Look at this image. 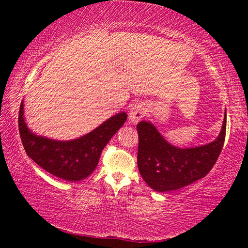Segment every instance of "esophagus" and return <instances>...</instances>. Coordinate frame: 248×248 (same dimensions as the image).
<instances>
[{"label":"esophagus","mask_w":248,"mask_h":248,"mask_svg":"<svg viewBox=\"0 0 248 248\" xmlns=\"http://www.w3.org/2000/svg\"><path fill=\"white\" fill-rule=\"evenodd\" d=\"M146 114V108L143 104L136 103L133 104L129 110V119L131 123L137 124L140 121Z\"/></svg>","instance_id":"34e87169"}]
</instances>
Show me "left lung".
Instances as JSON below:
<instances>
[{"instance_id":"obj_1","label":"left lung","mask_w":248,"mask_h":248,"mask_svg":"<svg viewBox=\"0 0 248 248\" xmlns=\"http://www.w3.org/2000/svg\"><path fill=\"white\" fill-rule=\"evenodd\" d=\"M137 129L138 167L142 178L155 191H173L204 177L216 164L225 139L226 112L217 139L194 148L170 144L150 121H141Z\"/></svg>"}]
</instances>
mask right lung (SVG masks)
Segmentation results:
<instances>
[{
    "label": "right lung",
    "mask_w": 248,
    "mask_h": 248,
    "mask_svg": "<svg viewBox=\"0 0 248 248\" xmlns=\"http://www.w3.org/2000/svg\"><path fill=\"white\" fill-rule=\"evenodd\" d=\"M127 120L124 111L104 121L93 131L78 139L61 141L37 136L27 127L24 117V102L18 116L19 134L25 152L41 169L61 179L78 182L97 167L102 151Z\"/></svg>",
    "instance_id": "1"
}]
</instances>
